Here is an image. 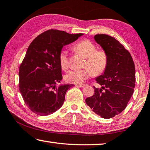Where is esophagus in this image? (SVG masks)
<instances>
[{
  "instance_id": "esophagus-1",
  "label": "esophagus",
  "mask_w": 150,
  "mask_h": 150,
  "mask_svg": "<svg viewBox=\"0 0 150 150\" xmlns=\"http://www.w3.org/2000/svg\"><path fill=\"white\" fill-rule=\"evenodd\" d=\"M76 86H78V87H81V88H83V87H84V86H86V84H77V85H76Z\"/></svg>"
}]
</instances>
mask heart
I'll list each match as a JSON object with an SVG mask.
<instances>
[{
    "label": "heart",
    "instance_id": "heart-1",
    "mask_svg": "<svg viewBox=\"0 0 150 150\" xmlns=\"http://www.w3.org/2000/svg\"><path fill=\"white\" fill-rule=\"evenodd\" d=\"M75 51L79 52L86 58L84 66L87 67L83 69H75L70 71L65 76L67 82L74 84H83L86 79L93 74L99 75L107 68L108 58L103 50H96V46L90 40L84 39L75 43L73 47ZM59 62L62 69L68 67V52L66 50H62L59 54Z\"/></svg>",
    "mask_w": 150,
    "mask_h": 150
}]
</instances>
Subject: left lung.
<instances>
[{"mask_svg":"<svg viewBox=\"0 0 150 150\" xmlns=\"http://www.w3.org/2000/svg\"><path fill=\"white\" fill-rule=\"evenodd\" d=\"M96 43L106 52L105 71L97 77L100 88L85 100L96 114L103 118H113L126 108L135 86V67L129 52L115 38L106 34L94 36Z\"/></svg>","mask_w":150,"mask_h":150,"instance_id":"obj_1","label":"left lung"}]
</instances>
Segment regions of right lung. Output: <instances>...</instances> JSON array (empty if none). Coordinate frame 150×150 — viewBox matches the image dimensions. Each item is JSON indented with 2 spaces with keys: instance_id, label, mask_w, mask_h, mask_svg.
Here are the masks:
<instances>
[{
  "instance_id": "obj_1",
  "label": "right lung",
  "mask_w": 150,
  "mask_h": 150,
  "mask_svg": "<svg viewBox=\"0 0 150 150\" xmlns=\"http://www.w3.org/2000/svg\"><path fill=\"white\" fill-rule=\"evenodd\" d=\"M83 34L49 30L32 41L19 67V90L25 104L38 115L47 116L62 106L67 90L73 84H60L62 79L59 54L63 47Z\"/></svg>"
}]
</instances>
